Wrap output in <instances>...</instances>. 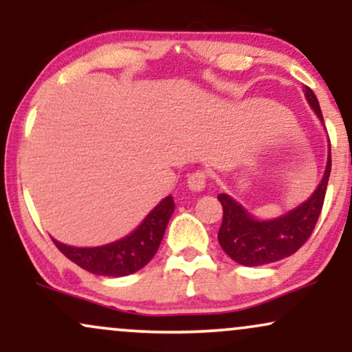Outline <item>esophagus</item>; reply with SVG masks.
<instances>
[{
    "label": "esophagus",
    "instance_id": "obj_1",
    "mask_svg": "<svg viewBox=\"0 0 352 352\" xmlns=\"http://www.w3.org/2000/svg\"><path fill=\"white\" fill-rule=\"evenodd\" d=\"M207 180H208V172L195 170L188 175V180H187L188 188L193 190V192H200V190H204L205 185H207Z\"/></svg>",
    "mask_w": 352,
    "mask_h": 352
}]
</instances>
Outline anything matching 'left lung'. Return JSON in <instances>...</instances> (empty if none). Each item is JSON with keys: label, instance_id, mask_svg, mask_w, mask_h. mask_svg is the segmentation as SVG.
<instances>
[{"label": "left lung", "instance_id": "left-lung-1", "mask_svg": "<svg viewBox=\"0 0 352 352\" xmlns=\"http://www.w3.org/2000/svg\"><path fill=\"white\" fill-rule=\"evenodd\" d=\"M305 96L321 122H324L316 96L308 86L305 87ZM329 173L331 145L324 177L313 195L302 201L300 207L273 220H256L232 197H228L227 193H220L218 200L223 207V220L218 230V243L223 248V252L236 263L245 266L274 263L296 253L316 227L322 204H324Z\"/></svg>", "mask_w": 352, "mask_h": 352}]
</instances>
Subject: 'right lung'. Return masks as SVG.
<instances>
[{
    "instance_id": "right-lung-1",
    "label": "right lung",
    "mask_w": 352,
    "mask_h": 352,
    "mask_svg": "<svg viewBox=\"0 0 352 352\" xmlns=\"http://www.w3.org/2000/svg\"><path fill=\"white\" fill-rule=\"evenodd\" d=\"M173 210V199L170 195L165 197L131 235L104 246L78 248L59 243L54 238L52 241L64 256L89 273L99 276H127L144 268L157 253Z\"/></svg>"
}]
</instances>
